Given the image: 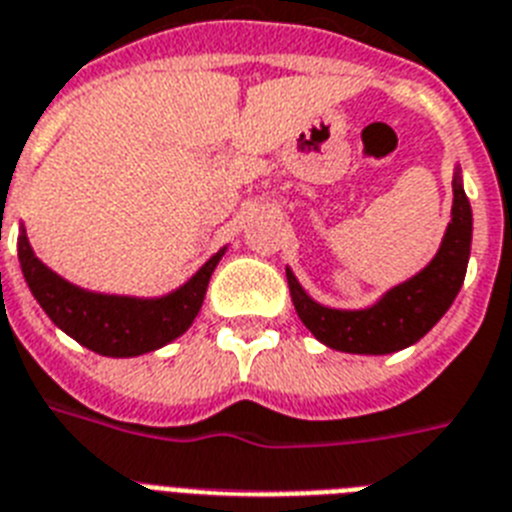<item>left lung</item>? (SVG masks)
Here are the masks:
<instances>
[{
  "mask_svg": "<svg viewBox=\"0 0 512 512\" xmlns=\"http://www.w3.org/2000/svg\"><path fill=\"white\" fill-rule=\"evenodd\" d=\"M452 194V220L434 260L418 276L389 289L373 307L334 310L318 305L307 297L292 270L286 268L294 310L318 342L352 355H389L429 334L458 297L471 257L473 215L460 170L452 181Z\"/></svg>",
  "mask_w": 512,
  "mask_h": 512,
  "instance_id": "1",
  "label": "left lung"
}]
</instances>
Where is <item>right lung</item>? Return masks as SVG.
I'll return each mask as SVG.
<instances>
[{"mask_svg":"<svg viewBox=\"0 0 512 512\" xmlns=\"http://www.w3.org/2000/svg\"><path fill=\"white\" fill-rule=\"evenodd\" d=\"M226 249H220L181 289L157 299L97 294L68 284L33 255L26 231L18 257L26 284L44 313L78 344L107 357H136L160 350L184 334L205 302L207 284Z\"/></svg>","mask_w":512,"mask_h":512,"instance_id":"1","label":"right lung"}]
</instances>
